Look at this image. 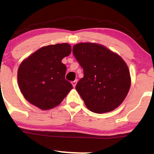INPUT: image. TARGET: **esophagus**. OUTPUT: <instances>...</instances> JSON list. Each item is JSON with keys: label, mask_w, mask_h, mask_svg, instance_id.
Segmentation results:
<instances>
[{"label": "esophagus", "mask_w": 154, "mask_h": 154, "mask_svg": "<svg viewBox=\"0 0 154 154\" xmlns=\"http://www.w3.org/2000/svg\"><path fill=\"white\" fill-rule=\"evenodd\" d=\"M77 80H74V81H72V82H71V84H72V86H74V87H75L76 84H77Z\"/></svg>", "instance_id": "esophagus-1"}]
</instances>
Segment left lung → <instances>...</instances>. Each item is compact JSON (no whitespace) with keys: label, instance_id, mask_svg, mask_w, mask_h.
<instances>
[{"label":"left lung","instance_id":"obj_1","mask_svg":"<svg viewBox=\"0 0 154 154\" xmlns=\"http://www.w3.org/2000/svg\"><path fill=\"white\" fill-rule=\"evenodd\" d=\"M73 54L83 70L76 85L91 111H111L121 104L131 85L129 68L120 56L103 46L81 43L73 47Z\"/></svg>","mask_w":154,"mask_h":154}]
</instances>
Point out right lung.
<instances>
[{
	"instance_id": "obj_1",
	"label": "right lung",
	"mask_w": 154,
	"mask_h": 154,
	"mask_svg": "<svg viewBox=\"0 0 154 154\" xmlns=\"http://www.w3.org/2000/svg\"><path fill=\"white\" fill-rule=\"evenodd\" d=\"M71 52L68 44L42 47L21 63L17 79L25 99L41 110L60 104L73 86L65 80L66 66L62 62Z\"/></svg>"
}]
</instances>
